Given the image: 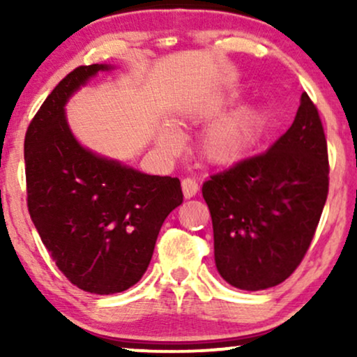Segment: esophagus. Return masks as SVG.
<instances>
[{"instance_id":"esophagus-1","label":"esophagus","mask_w":357,"mask_h":357,"mask_svg":"<svg viewBox=\"0 0 357 357\" xmlns=\"http://www.w3.org/2000/svg\"><path fill=\"white\" fill-rule=\"evenodd\" d=\"M181 186H183V195H184V198H192V196L196 195V192H198V183H196V179H192V178H184L183 181H181Z\"/></svg>"}]
</instances>
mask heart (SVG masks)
Wrapping results in <instances>:
<instances>
[{
    "label": "heart",
    "instance_id": "heart-1",
    "mask_svg": "<svg viewBox=\"0 0 357 357\" xmlns=\"http://www.w3.org/2000/svg\"><path fill=\"white\" fill-rule=\"evenodd\" d=\"M227 97L196 100L186 107L188 119H206L218 116L227 105ZM267 132V121L255 107H243L213 124L203 139V155L211 162L228 165L238 161ZM166 142H176L174 134H167Z\"/></svg>",
    "mask_w": 357,
    "mask_h": 357
}]
</instances>
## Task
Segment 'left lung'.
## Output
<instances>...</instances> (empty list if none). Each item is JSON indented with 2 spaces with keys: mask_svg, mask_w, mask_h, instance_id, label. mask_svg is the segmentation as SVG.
Here are the masks:
<instances>
[{
  "mask_svg": "<svg viewBox=\"0 0 357 357\" xmlns=\"http://www.w3.org/2000/svg\"><path fill=\"white\" fill-rule=\"evenodd\" d=\"M327 192L326 134L304 92L294 124L268 151L203 184L220 275L241 290L282 284L309 250Z\"/></svg>",
  "mask_w": 357,
  "mask_h": 357,
  "instance_id": "1",
  "label": "left lung"
}]
</instances>
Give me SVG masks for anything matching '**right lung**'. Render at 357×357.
Here are the masks:
<instances>
[{
  "instance_id": "add662e5",
  "label": "right lung",
  "mask_w": 357,
  "mask_h": 357,
  "mask_svg": "<svg viewBox=\"0 0 357 357\" xmlns=\"http://www.w3.org/2000/svg\"><path fill=\"white\" fill-rule=\"evenodd\" d=\"M110 65H82L43 102L24 136L28 211L50 257L73 285L109 296L137 284L181 183L144 174L85 149L65 104Z\"/></svg>"
}]
</instances>
